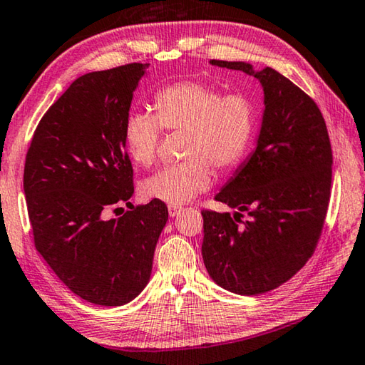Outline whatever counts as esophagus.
Wrapping results in <instances>:
<instances>
[{
	"label": "esophagus",
	"instance_id": "1",
	"mask_svg": "<svg viewBox=\"0 0 365 365\" xmlns=\"http://www.w3.org/2000/svg\"><path fill=\"white\" fill-rule=\"evenodd\" d=\"M168 213L171 218H175V216H178L179 213H181V207L178 205H168Z\"/></svg>",
	"mask_w": 365,
	"mask_h": 365
}]
</instances>
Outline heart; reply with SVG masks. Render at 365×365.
<instances>
[{
    "instance_id": "1",
    "label": "heart",
    "mask_w": 365,
    "mask_h": 365,
    "mask_svg": "<svg viewBox=\"0 0 365 365\" xmlns=\"http://www.w3.org/2000/svg\"><path fill=\"white\" fill-rule=\"evenodd\" d=\"M155 115L131 112L123 125V145L136 165L157 158L163 128L186 131L181 163L166 166L143 182L147 199L182 205L212 186L213 171H227L245 157L257 130V108L245 94L195 80L176 81L153 98Z\"/></svg>"
}]
</instances>
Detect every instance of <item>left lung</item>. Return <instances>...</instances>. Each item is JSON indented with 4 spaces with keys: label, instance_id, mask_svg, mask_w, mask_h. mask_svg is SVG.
Masks as SVG:
<instances>
[{
    "label": "left lung",
    "instance_id": "1",
    "mask_svg": "<svg viewBox=\"0 0 365 365\" xmlns=\"http://www.w3.org/2000/svg\"><path fill=\"white\" fill-rule=\"evenodd\" d=\"M210 63L255 76L264 110L257 147L215 197L237 212H202V257L222 289L259 295L292 279L314 253L330 200V139L316 102L277 70Z\"/></svg>",
    "mask_w": 365,
    "mask_h": 365
}]
</instances>
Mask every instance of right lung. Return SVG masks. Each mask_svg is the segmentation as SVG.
<instances>
[{
	"mask_svg": "<svg viewBox=\"0 0 365 365\" xmlns=\"http://www.w3.org/2000/svg\"><path fill=\"white\" fill-rule=\"evenodd\" d=\"M149 63L76 78L38 123L24 170L35 247L68 290L89 303L121 306L144 290L163 202L134 208L133 166L123 125ZM130 210L108 220L110 209Z\"/></svg>",
	"mask_w": 365,
	"mask_h": 365,
	"instance_id": "1",
	"label": "right lung"
}]
</instances>
